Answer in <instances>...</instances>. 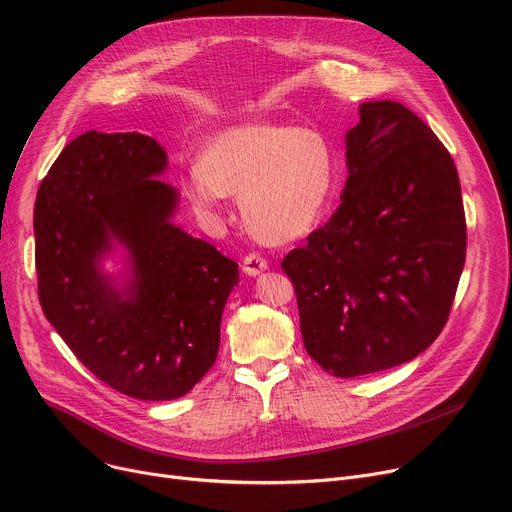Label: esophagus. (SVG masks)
<instances>
[{
    "label": "esophagus",
    "instance_id": "34e87169",
    "mask_svg": "<svg viewBox=\"0 0 512 512\" xmlns=\"http://www.w3.org/2000/svg\"><path fill=\"white\" fill-rule=\"evenodd\" d=\"M263 270H267V259L263 255L253 251V253L245 255V259H242V272H245L247 276H257Z\"/></svg>",
    "mask_w": 512,
    "mask_h": 512
}]
</instances>
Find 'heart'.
Masks as SVG:
<instances>
[{"label": "heart", "instance_id": "heart-1", "mask_svg": "<svg viewBox=\"0 0 512 512\" xmlns=\"http://www.w3.org/2000/svg\"><path fill=\"white\" fill-rule=\"evenodd\" d=\"M334 180L330 143L313 128L249 124L211 137L188 172L184 195L215 211L224 195H240L249 230L267 242H286L311 230Z\"/></svg>", "mask_w": 512, "mask_h": 512}]
</instances>
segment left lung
<instances>
[{
  "instance_id": "1",
  "label": "left lung",
  "mask_w": 512,
  "mask_h": 512,
  "mask_svg": "<svg viewBox=\"0 0 512 512\" xmlns=\"http://www.w3.org/2000/svg\"><path fill=\"white\" fill-rule=\"evenodd\" d=\"M346 134L332 218L282 259L309 357L336 378L407 363L444 330L467 224L452 155L398 101H367Z\"/></svg>"
}]
</instances>
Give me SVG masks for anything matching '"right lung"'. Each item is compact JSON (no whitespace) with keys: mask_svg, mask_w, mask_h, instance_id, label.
Masks as SVG:
<instances>
[{"mask_svg":"<svg viewBox=\"0 0 512 512\" xmlns=\"http://www.w3.org/2000/svg\"><path fill=\"white\" fill-rule=\"evenodd\" d=\"M166 151L139 132L89 130L64 147L35 203L39 303L97 380L139 400L191 392L220 348L238 265L170 224L178 195L161 180ZM131 253L116 291L98 270L109 240Z\"/></svg>","mask_w":512,"mask_h":512,"instance_id":"1","label":"right lung"}]
</instances>
